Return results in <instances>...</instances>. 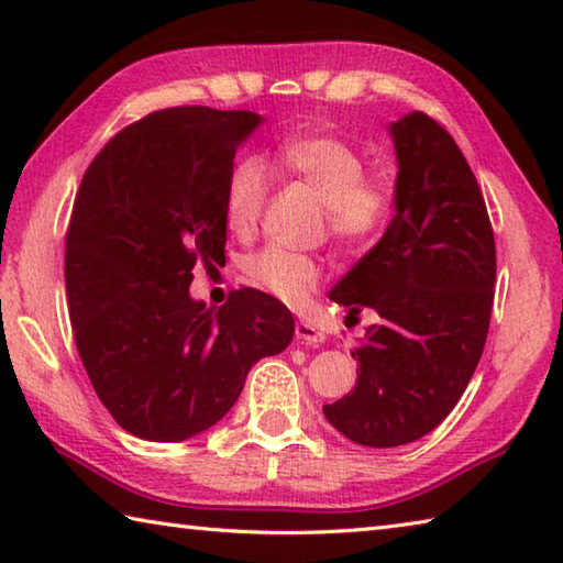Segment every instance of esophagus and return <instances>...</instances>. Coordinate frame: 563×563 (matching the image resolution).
<instances>
[{"instance_id": "esophagus-1", "label": "esophagus", "mask_w": 563, "mask_h": 563, "mask_svg": "<svg viewBox=\"0 0 563 563\" xmlns=\"http://www.w3.org/2000/svg\"><path fill=\"white\" fill-rule=\"evenodd\" d=\"M295 338H298L302 345L318 347V345H322V342H325V332H322L316 325H310V322L300 320V322H295Z\"/></svg>"}]
</instances>
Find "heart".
Masks as SVG:
<instances>
[{
	"label": "heart",
	"instance_id": "obj_1",
	"mask_svg": "<svg viewBox=\"0 0 563 563\" xmlns=\"http://www.w3.org/2000/svg\"><path fill=\"white\" fill-rule=\"evenodd\" d=\"M273 166L302 180L322 203L330 235L340 245L360 247L385 225L393 194L383 178L365 176V164L357 148L332 133H295L275 148ZM268 176L258 158H243L231 168L225 180V218L231 231L245 233L258 223ZM245 271L253 283L292 308L308 305L318 290L322 268L310 255L268 245L247 258Z\"/></svg>",
	"mask_w": 563,
	"mask_h": 563
}]
</instances>
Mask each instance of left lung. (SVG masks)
I'll list each match as a JSON object with an SVG mask.
<instances>
[{"instance_id": "1", "label": "left lung", "mask_w": 563, "mask_h": 563, "mask_svg": "<svg viewBox=\"0 0 563 563\" xmlns=\"http://www.w3.org/2000/svg\"><path fill=\"white\" fill-rule=\"evenodd\" d=\"M397 154L395 218L332 288L375 325L352 350L357 383L325 405L328 422L362 446L432 432L460 402L487 342L497 251L479 184L460 146L422 111L389 123Z\"/></svg>"}]
</instances>
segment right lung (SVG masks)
Wrapping results in <instances>:
<instances>
[{
  "instance_id": "right-lung-1",
  "label": "right lung",
  "mask_w": 563,
  "mask_h": 563,
  "mask_svg": "<svg viewBox=\"0 0 563 563\" xmlns=\"http://www.w3.org/2000/svg\"><path fill=\"white\" fill-rule=\"evenodd\" d=\"M253 111L176 107L119 131L91 161L66 233L74 340L103 407L133 437L184 442L235 405L251 367L290 345V310L241 288L190 298L194 265L225 261V180Z\"/></svg>"
}]
</instances>
